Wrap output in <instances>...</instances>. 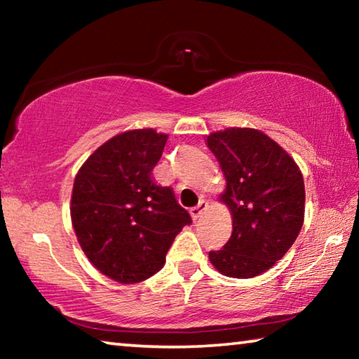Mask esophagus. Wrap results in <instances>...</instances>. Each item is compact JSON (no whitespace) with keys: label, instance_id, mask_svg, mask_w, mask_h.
Here are the masks:
<instances>
[{"label":"esophagus","instance_id":"1","mask_svg":"<svg viewBox=\"0 0 359 359\" xmlns=\"http://www.w3.org/2000/svg\"><path fill=\"white\" fill-rule=\"evenodd\" d=\"M208 208H209L208 201H204V199H203V201H199V204L196 205V208H193L190 210L193 220H198V218H201L203 214H205V210H208Z\"/></svg>","mask_w":359,"mask_h":359}]
</instances>
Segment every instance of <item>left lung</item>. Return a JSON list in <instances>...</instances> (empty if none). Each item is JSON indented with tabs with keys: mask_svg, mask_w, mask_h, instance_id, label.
<instances>
[{
	"mask_svg": "<svg viewBox=\"0 0 359 359\" xmlns=\"http://www.w3.org/2000/svg\"><path fill=\"white\" fill-rule=\"evenodd\" d=\"M208 147L226 180L220 201L233 218L229 241L209 252V259L226 277H257L285 257L302 228L301 169L274 139L255 128L210 133Z\"/></svg>",
	"mask_w": 359,
	"mask_h": 359,
	"instance_id": "obj_1",
	"label": "left lung"
}]
</instances>
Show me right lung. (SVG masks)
I'll return each mask as SVG.
<instances>
[{
  "instance_id": "add662e5",
  "label": "right lung",
  "mask_w": 359,
  "mask_h": 359,
  "mask_svg": "<svg viewBox=\"0 0 359 359\" xmlns=\"http://www.w3.org/2000/svg\"><path fill=\"white\" fill-rule=\"evenodd\" d=\"M168 141L154 128L130 130L96 149L79 169L71 194V222L85 257L118 283L156 274L182 228L191 223L169 187L151 169Z\"/></svg>"
}]
</instances>
